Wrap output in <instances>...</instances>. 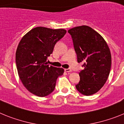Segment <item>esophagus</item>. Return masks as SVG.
I'll list each match as a JSON object with an SVG mask.
<instances>
[{"label": "esophagus", "mask_w": 124, "mask_h": 124, "mask_svg": "<svg viewBox=\"0 0 124 124\" xmlns=\"http://www.w3.org/2000/svg\"><path fill=\"white\" fill-rule=\"evenodd\" d=\"M64 71H65L66 72H68H68H71L72 71V70H71V69H70V68L64 69Z\"/></svg>", "instance_id": "1"}]
</instances>
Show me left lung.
<instances>
[{
    "label": "left lung",
    "mask_w": 124,
    "mask_h": 124,
    "mask_svg": "<svg viewBox=\"0 0 124 124\" xmlns=\"http://www.w3.org/2000/svg\"><path fill=\"white\" fill-rule=\"evenodd\" d=\"M78 63L84 70L79 73L76 88L82 94L91 96L104 85L111 67V54L103 37L91 27L83 25L69 30Z\"/></svg>",
    "instance_id": "obj_1"
}]
</instances>
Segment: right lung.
Segmentation results:
<instances>
[{"instance_id": "add662e5", "label": "right lung", "mask_w": 124, "mask_h": 124, "mask_svg": "<svg viewBox=\"0 0 124 124\" xmlns=\"http://www.w3.org/2000/svg\"><path fill=\"white\" fill-rule=\"evenodd\" d=\"M64 29L39 27L23 36L17 47L15 61L18 76L27 90L39 97L51 94L64 70L47 64L56 43L64 36Z\"/></svg>"}]
</instances>
